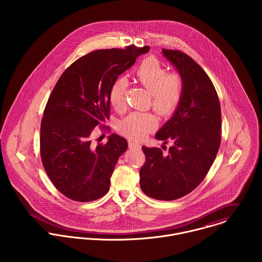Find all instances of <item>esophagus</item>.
Instances as JSON below:
<instances>
[{
	"label": "esophagus",
	"instance_id": "obj_1",
	"mask_svg": "<svg viewBox=\"0 0 262 262\" xmlns=\"http://www.w3.org/2000/svg\"><path fill=\"white\" fill-rule=\"evenodd\" d=\"M129 148L130 149L140 150L141 149V145L136 143V142H129Z\"/></svg>",
	"mask_w": 262,
	"mask_h": 262
}]
</instances>
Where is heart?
Listing matches in <instances>:
<instances>
[{
  "mask_svg": "<svg viewBox=\"0 0 262 262\" xmlns=\"http://www.w3.org/2000/svg\"><path fill=\"white\" fill-rule=\"evenodd\" d=\"M136 75L140 83L151 93L153 109L163 117L176 112L183 97V80L178 74H168L154 58H145L139 66ZM129 81L125 76L117 77L111 85L109 100L116 110L125 107V96ZM157 119L152 114L132 113L125 117L118 126L124 136L132 140H141L156 129Z\"/></svg>",
  "mask_w": 262,
  "mask_h": 262,
  "instance_id": "1",
  "label": "heart"
}]
</instances>
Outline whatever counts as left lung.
<instances>
[{"mask_svg": "<svg viewBox=\"0 0 262 262\" xmlns=\"http://www.w3.org/2000/svg\"><path fill=\"white\" fill-rule=\"evenodd\" d=\"M183 80V97L155 138L172 145L168 153L142 146L146 157L140 187L152 199L173 201L198 187L210 170L221 144V107L205 71L186 53L162 49Z\"/></svg>", "mask_w": 262, "mask_h": 262, "instance_id": "obj_1", "label": "left lung"}]
</instances>
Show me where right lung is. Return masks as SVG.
Instances as JSON below:
<instances>
[{
  "label": "right lung",
  "instance_id": "add662e5",
  "mask_svg": "<svg viewBox=\"0 0 262 262\" xmlns=\"http://www.w3.org/2000/svg\"><path fill=\"white\" fill-rule=\"evenodd\" d=\"M149 47L103 49L78 58L59 77L46 104L40 128V153L50 181L76 202H91L110 189L127 140L112 133L106 144H92L96 126L109 119L114 80Z\"/></svg>",
  "mask_w": 262,
  "mask_h": 262
}]
</instances>
